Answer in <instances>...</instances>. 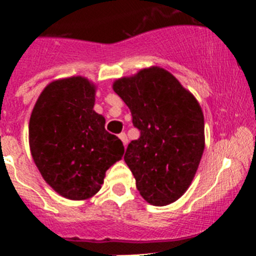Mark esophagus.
<instances>
[{"label": "esophagus", "mask_w": 256, "mask_h": 256, "mask_svg": "<svg viewBox=\"0 0 256 256\" xmlns=\"http://www.w3.org/2000/svg\"><path fill=\"white\" fill-rule=\"evenodd\" d=\"M118 138H120V140L122 141V144H124V146H128V136H126V134L125 132H121L120 135H118Z\"/></svg>", "instance_id": "1"}]
</instances>
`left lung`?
I'll return each instance as SVG.
<instances>
[{"label":"left lung","mask_w":256,"mask_h":256,"mask_svg":"<svg viewBox=\"0 0 256 256\" xmlns=\"http://www.w3.org/2000/svg\"><path fill=\"white\" fill-rule=\"evenodd\" d=\"M114 92L140 131L124 156L138 192L150 204L174 202L190 187L204 150L200 104L171 73L157 66L116 80Z\"/></svg>","instance_id":"1"}]
</instances>
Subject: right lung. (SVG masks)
Segmentation results:
<instances>
[{"label":"right lung","mask_w":256,"mask_h":256,"mask_svg":"<svg viewBox=\"0 0 256 256\" xmlns=\"http://www.w3.org/2000/svg\"><path fill=\"white\" fill-rule=\"evenodd\" d=\"M95 88L73 76L50 82L30 120V146L46 182L68 200L99 192L105 172L124 154L118 136L105 130L104 116L92 110Z\"/></svg>","instance_id":"obj_1"}]
</instances>
